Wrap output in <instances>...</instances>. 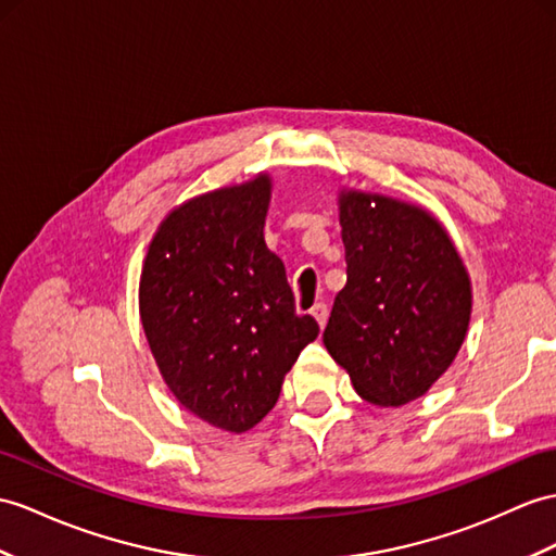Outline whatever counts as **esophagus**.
<instances>
[{"instance_id": "34e87169", "label": "esophagus", "mask_w": 556, "mask_h": 556, "mask_svg": "<svg viewBox=\"0 0 556 556\" xmlns=\"http://www.w3.org/2000/svg\"><path fill=\"white\" fill-rule=\"evenodd\" d=\"M311 316L316 318V323L320 325V328H325V323H328V306H325L323 302L314 304V306H311Z\"/></svg>"}]
</instances>
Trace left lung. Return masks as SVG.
<instances>
[{"mask_svg":"<svg viewBox=\"0 0 556 556\" xmlns=\"http://www.w3.org/2000/svg\"><path fill=\"white\" fill-rule=\"evenodd\" d=\"M346 286L323 332L356 394L380 408L425 396L451 368L471 318V280L453 238L415 202L342 188Z\"/></svg>","mask_w":556,"mask_h":556,"instance_id":"8db88e82","label":"left lung"}]
</instances>
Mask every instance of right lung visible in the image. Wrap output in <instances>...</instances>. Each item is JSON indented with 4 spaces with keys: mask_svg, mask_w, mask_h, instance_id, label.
Returning a JSON list of instances; mask_svg holds the SVG:
<instances>
[{
    "mask_svg": "<svg viewBox=\"0 0 556 556\" xmlns=\"http://www.w3.org/2000/svg\"><path fill=\"white\" fill-rule=\"evenodd\" d=\"M274 181L260 172L176 205L148 245L139 314L167 389L216 429L242 431L274 408L318 323L296 316L286 266L266 248Z\"/></svg>",
    "mask_w": 556,
    "mask_h": 556,
    "instance_id": "add662e5",
    "label": "right lung"
}]
</instances>
